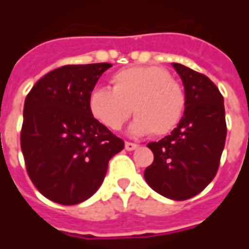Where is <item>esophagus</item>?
Listing matches in <instances>:
<instances>
[{
    "label": "esophagus",
    "instance_id": "obj_1",
    "mask_svg": "<svg viewBox=\"0 0 249 249\" xmlns=\"http://www.w3.org/2000/svg\"><path fill=\"white\" fill-rule=\"evenodd\" d=\"M137 144H135V142H129V141H126L125 142V149L126 151H135V149H137Z\"/></svg>",
    "mask_w": 249,
    "mask_h": 249
}]
</instances>
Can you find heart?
Listing matches in <instances>:
<instances>
[{"label":"heart","mask_w":249,"mask_h":249,"mask_svg":"<svg viewBox=\"0 0 249 249\" xmlns=\"http://www.w3.org/2000/svg\"><path fill=\"white\" fill-rule=\"evenodd\" d=\"M112 82L113 89L96 87L88 97L89 112L104 126L119 130L132 110L137 117L128 128L130 135L160 137L178 126L187 98L169 71L160 66H136L117 71Z\"/></svg>","instance_id":"1"}]
</instances>
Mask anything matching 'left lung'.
I'll return each mask as SVG.
<instances>
[{
    "label": "left lung",
    "instance_id": "1",
    "mask_svg": "<svg viewBox=\"0 0 249 249\" xmlns=\"http://www.w3.org/2000/svg\"><path fill=\"white\" fill-rule=\"evenodd\" d=\"M185 92V109L178 126L160 141L149 142L153 162L148 185L171 200H187L203 191L219 169L227 137L224 98L198 71L173 62Z\"/></svg>",
    "mask_w": 249,
    "mask_h": 249
}]
</instances>
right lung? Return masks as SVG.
I'll use <instances>...</instances> for the list:
<instances>
[{"mask_svg":"<svg viewBox=\"0 0 249 249\" xmlns=\"http://www.w3.org/2000/svg\"><path fill=\"white\" fill-rule=\"evenodd\" d=\"M112 64L66 65L40 78L26 96L21 149L26 171L46 198L62 205L96 193L124 141L93 117L88 97Z\"/></svg>","mask_w":249,"mask_h":249,"instance_id":"obj_1","label":"right lung"}]
</instances>
